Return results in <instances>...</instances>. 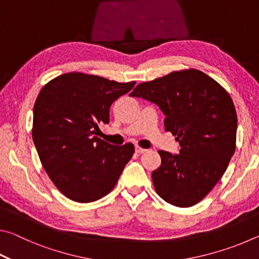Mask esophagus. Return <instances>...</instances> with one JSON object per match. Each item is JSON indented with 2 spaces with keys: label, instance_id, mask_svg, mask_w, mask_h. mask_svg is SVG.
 Returning <instances> with one entry per match:
<instances>
[{
  "label": "esophagus",
  "instance_id": "obj_1",
  "mask_svg": "<svg viewBox=\"0 0 259 259\" xmlns=\"http://www.w3.org/2000/svg\"><path fill=\"white\" fill-rule=\"evenodd\" d=\"M135 151H136V153H138V154H143V153H145L147 150H145V148L139 147V146H136Z\"/></svg>",
  "mask_w": 259,
  "mask_h": 259
}]
</instances>
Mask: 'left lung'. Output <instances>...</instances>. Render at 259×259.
Returning a JSON list of instances; mask_svg holds the SVG:
<instances>
[{
  "label": "left lung",
  "instance_id": "8db88e82",
  "mask_svg": "<svg viewBox=\"0 0 259 259\" xmlns=\"http://www.w3.org/2000/svg\"><path fill=\"white\" fill-rule=\"evenodd\" d=\"M129 96L157 105L164 130L179 142L177 154L159 151L161 165L152 172L156 193L181 208L200 202L235 151L238 117L230 95L207 74L187 69L140 83Z\"/></svg>",
  "mask_w": 259,
  "mask_h": 259
}]
</instances>
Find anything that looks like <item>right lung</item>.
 <instances>
[{
    "label": "right lung",
    "instance_id": "add662e5",
    "mask_svg": "<svg viewBox=\"0 0 259 259\" xmlns=\"http://www.w3.org/2000/svg\"><path fill=\"white\" fill-rule=\"evenodd\" d=\"M96 75L67 73L42 88L33 111L32 137L43 168L68 199L87 203L113 190L135 152L96 134L109 122V107L133 89Z\"/></svg>",
    "mask_w": 259,
    "mask_h": 259
}]
</instances>
